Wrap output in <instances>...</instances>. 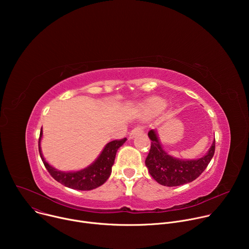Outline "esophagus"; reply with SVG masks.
Here are the masks:
<instances>
[{"label": "esophagus", "mask_w": 249, "mask_h": 249, "mask_svg": "<svg viewBox=\"0 0 249 249\" xmlns=\"http://www.w3.org/2000/svg\"><path fill=\"white\" fill-rule=\"evenodd\" d=\"M142 132H144V128H143V127H141V126L135 127V128L130 132L129 138H130V139H133L136 135H138L139 133H142Z\"/></svg>", "instance_id": "1"}]
</instances>
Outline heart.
Wrapping results in <instances>:
<instances>
[{"mask_svg": "<svg viewBox=\"0 0 249 249\" xmlns=\"http://www.w3.org/2000/svg\"><path fill=\"white\" fill-rule=\"evenodd\" d=\"M164 106V102L162 99L160 98H152L151 100H149L147 108L149 111H155V110H160Z\"/></svg>", "mask_w": 249, "mask_h": 249, "instance_id": "b5f03b06", "label": "heart"}]
</instances>
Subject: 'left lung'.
Wrapping results in <instances>:
<instances>
[{"mask_svg": "<svg viewBox=\"0 0 249 249\" xmlns=\"http://www.w3.org/2000/svg\"><path fill=\"white\" fill-rule=\"evenodd\" d=\"M151 149L146 159V165L153 178L164 186H179L195 180L206 169L215 154V141L208 153L198 160H179L172 158L162 149L155 130L148 133Z\"/></svg>", "mask_w": 249, "mask_h": 249, "instance_id": "8db88e82", "label": "left lung"}]
</instances>
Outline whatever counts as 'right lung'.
<instances>
[{
  "instance_id": "obj_1",
  "label": "right lung",
  "mask_w": 249,
  "mask_h": 249,
  "mask_svg": "<svg viewBox=\"0 0 249 249\" xmlns=\"http://www.w3.org/2000/svg\"><path fill=\"white\" fill-rule=\"evenodd\" d=\"M42 137V128L40 131L39 141H38V149L40 158L50 173V175L53 178L60 182L61 184L77 190H91L94 189L100 185H102L106 180L108 179V177L111 174L112 165L114 163L115 156L117 153V150L125 143L126 138H123L121 140H114L109 142L106 145L99 155V157L95 160L94 162H92L89 166L79 170V171H73V172H64L57 170L53 166H51L43 158V155L41 153L40 148V141Z\"/></svg>"
}]
</instances>
